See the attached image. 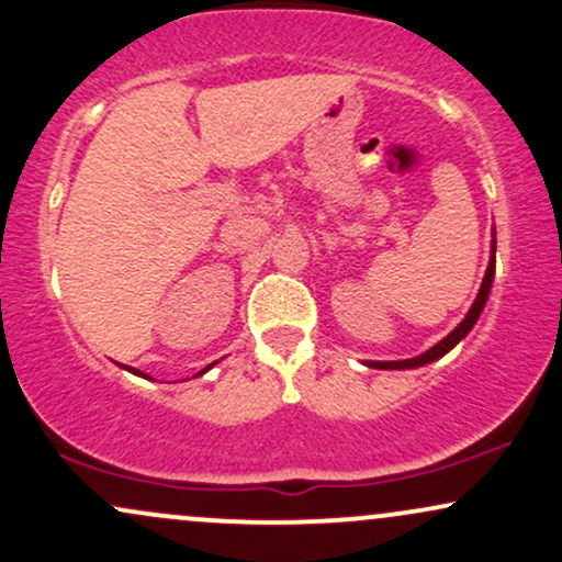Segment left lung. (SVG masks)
<instances>
[{"mask_svg": "<svg viewBox=\"0 0 562 562\" xmlns=\"http://www.w3.org/2000/svg\"><path fill=\"white\" fill-rule=\"evenodd\" d=\"M494 267H496V240H492V259H488V267H486V274H483V282H481V290L479 295H475L473 306H470V312L465 314V319L460 322V325L451 330L447 338L438 340L434 348H428V351L420 353V357L415 359H402V362H364L367 367H372V370H412V367H423V364H430L436 362V359H441L443 353H449L451 348L460 344L465 335L473 330V325L479 322L483 306H486V299L488 293H492V280H494Z\"/></svg>", "mask_w": 562, "mask_h": 562, "instance_id": "1", "label": "left lung"}]
</instances>
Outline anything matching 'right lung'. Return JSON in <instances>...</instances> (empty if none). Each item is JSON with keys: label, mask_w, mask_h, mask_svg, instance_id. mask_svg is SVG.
Masks as SVG:
<instances>
[{"label": "right lung", "mask_w": 562, "mask_h": 562, "mask_svg": "<svg viewBox=\"0 0 562 562\" xmlns=\"http://www.w3.org/2000/svg\"><path fill=\"white\" fill-rule=\"evenodd\" d=\"M209 367H211V364H209ZM209 367H205V370H209ZM205 370H203V372H205ZM128 372H134V375H142L139 370H132V367H128ZM203 372H200V375H203Z\"/></svg>", "instance_id": "add662e5"}]
</instances>
